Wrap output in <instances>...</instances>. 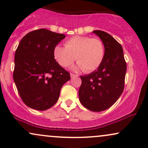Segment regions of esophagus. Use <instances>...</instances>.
Masks as SVG:
<instances>
[{
    "label": "esophagus",
    "instance_id": "esophagus-1",
    "mask_svg": "<svg viewBox=\"0 0 148 148\" xmlns=\"http://www.w3.org/2000/svg\"><path fill=\"white\" fill-rule=\"evenodd\" d=\"M70 76H71V78H74V77H77L78 75L77 74H73V73H70Z\"/></svg>",
    "mask_w": 148,
    "mask_h": 148
}]
</instances>
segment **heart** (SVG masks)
Instances as JSON below:
<instances>
[{"label": "heart", "mask_w": 148, "mask_h": 148, "mask_svg": "<svg viewBox=\"0 0 148 148\" xmlns=\"http://www.w3.org/2000/svg\"><path fill=\"white\" fill-rule=\"evenodd\" d=\"M105 56L102 40L89 36H74L64 42V47L56 45L53 57L61 67H67L76 60V68L91 72L99 67Z\"/></svg>", "instance_id": "obj_1"}]
</instances>
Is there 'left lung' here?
Masks as SVG:
<instances>
[{
    "instance_id": "left-lung-1",
    "label": "left lung",
    "mask_w": 148,
    "mask_h": 148,
    "mask_svg": "<svg viewBox=\"0 0 148 148\" xmlns=\"http://www.w3.org/2000/svg\"><path fill=\"white\" fill-rule=\"evenodd\" d=\"M93 33L103 42L105 56L97 70L81 76L79 95L84 107L99 112L110 108L123 93L127 63L123 47L111 35L101 30Z\"/></svg>"
}]
</instances>
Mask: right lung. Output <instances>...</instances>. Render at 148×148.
Listing matches in <instances>:
<instances>
[{"label":"right lung","instance_id":"obj_1","mask_svg":"<svg viewBox=\"0 0 148 148\" xmlns=\"http://www.w3.org/2000/svg\"><path fill=\"white\" fill-rule=\"evenodd\" d=\"M64 37V34L41 28L26 34L19 42L13 79L22 101L30 108L45 111L52 107L61 88L71 79L53 57L54 47Z\"/></svg>","mask_w":148,"mask_h":148}]
</instances>
